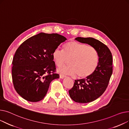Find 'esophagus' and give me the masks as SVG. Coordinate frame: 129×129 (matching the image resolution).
Here are the masks:
<instances>
[{"instance_id": "esophagus-1", "label": "esophagus", "mask_w": 129, "mask_h": 129, "mask_svg": "<svg viewBox=\"0 0 129 129\" xmlns=\"http://www.w3.org/2000/svg\"><path fill=\"white\" fill-rule=\"evenodd\" d=\"M59 77H60V78H61V79H63V78H64L66 77V75H63V74H60Z\"/></svg>"}]
</instances>
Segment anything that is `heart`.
<instances>
[{"mask_svg":"<svg viewBox=\"0 0 129 129\" xmlns=\"http://www.w3.org/2000/svg\"><path fill=\"white\" fill-rule=\"evenodd\" d=\"M52 58L56 64L60 67L69 58V65L60 67V73L75 75L80 78H87L95 71L99 62L97 50L91 46L70 41L63 47V51L56 49L52 52Z\"/></svg>","mask_w":129,"mask_h":129,"instance_id":"1","label":"heart"}]
</instances>
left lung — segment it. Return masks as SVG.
I'll return each instance as SVG.
<instances>
[{"mask_svg": "<svg viewBox=\"0 0 129 129\" xmlns=\"http://www.w3.org/2000/svg\"><path fill=\"white\" fill-rule=\"evenodd\" d=\"M75 40L94 47L99 56V62L93 74L85 79L75 80L73 87L69 90L73 101L87 103L96 100L107 88L112 73V57L106 45L94 38L78 37Z\"/></svg>", "mask_w": 129, "mask_h": 129, "instance_id": "1", "label": "left lung"}]
</instances>
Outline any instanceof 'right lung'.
<instances>
[{
  "instance_id": "obj_1",
  "label": "right lung",
  "mask_w": 129,
  "mask_h": 129,
  "mask_svg": "<svg viewBox=\"0 0 129 129\" xmlns=\"http://www.w3.org/2000/svg\"><path fill=\"white\" fill-rule=\"evenodd\" d=\"M67 39L57 33H41L23 43L15 53L12 77L14 87L24 100L37 102L46 95L50 82L58 79L52 52Z\"/></svg>"
}]
</instances>
